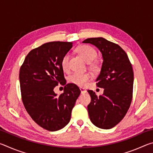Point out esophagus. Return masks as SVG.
<instances>
[{"label": "esophagus", "mask_w": 153, "mask_h": 153, "mask_svg": "<svg viewBox=\"0 0 153 153\" xmlns=\"http://www.w3.org/2000/svg\"><path fill=\"white\" fill-rule=\"evenodd\" d=\"M79 90H80V91H81V93H84L86 92V90L84 88H79Z\"/></svg>", "instance_id": "esophagus-1"}]
</instances>
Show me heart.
<instances>
[{"label": "heart", "mask_w": 153, "mask_h": 153, "mask_svg": "<svg viewBox=\"0 0 153 153\" xmlns=\"http://www.w3.org/2000/svg\"><path fill=\"white\" fill-rule=\"evenodd\" d=\"M76 52L82 56V58L88 63L93 69H98L97 63L94 61L97 57V52L92 46L87 45H83L76 48ZM62 69L64 71L69 70V55L65 54L61 61ZM92 74L90 73H74L69 77L68 80L71 84H76L79 86H84L92 79Z\"/></svg>", "instance_id": "heart-1"}]
</instances>
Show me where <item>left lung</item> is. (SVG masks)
Segmentation results:
<instances>
[{
    "mask_svg": "<svg viewBox=\"0 0 153 153\" xmlns=\"http://www.w3.org/2000/svg\"><path fill=\"white\" fill-rule=\"evenodd\" d=\"M94 45L101 52L103 62L97 86L104 88L99 97L88 92L91 102L88 105L90 120L98 128L111 129L120 122L130 107L133 96L134 72L125 51L121 46L103 38L83 41Z\"/></svg>",
    "mask_w": 153,
    "mask_h": 153,
    "instance_id": "obj_1",
    "label": "left lung"
}]
</instances>
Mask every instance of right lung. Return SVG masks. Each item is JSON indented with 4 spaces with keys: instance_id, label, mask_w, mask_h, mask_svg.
<instances>
[{
    "instance_id": "add662e5",
    "label": "right lung",
    "mask_w": 153,
    "mask_h": 153,
    "mask_svg": "<svg viewBox=\"0 0 153 153\" xmlns=\"http://www.w3.org/2000/svg\"><path fill=\"white\" fill-rule=\"evenodd\" d=\"M72 42H51L31 51L20 67L19 82L23 104L32 120L46 130L63 128L80 94L77 85L67 84L59 96L54 92L66 84L61 61Z\"/></svg>"
}]
</instances>
